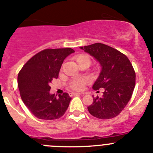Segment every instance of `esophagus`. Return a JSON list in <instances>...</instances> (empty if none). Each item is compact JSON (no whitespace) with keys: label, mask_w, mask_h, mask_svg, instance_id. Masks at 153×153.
<instances>
[{"label":"esophagus","mask_w":153,"mask_h":153,"mask_svg":"<svg viewBox=\"0 0 153 153\" xmlns=\"http://www.w3.org/2000/svg\"><path fill=\"white\" fill-rule=\"evenodd\" d=\"M79 95H81V94H79V93H71L70 94V96H79Z\"/></svg>","instance_id":"obj_1"}]
</instances>
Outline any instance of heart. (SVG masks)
<instances>
[{"instance_id": "heart-1", "label": "heart", "mask_w": 153, "mask_h": 153, "mask_svg": "<svg viewBox=\"0 0 153 153\" xmlns=\"http://www.w3.org/2000/svg\"><path fill=\"white\" fill-rule=\"evenodd\" d=\"M75 60L77 61V62H82V61H88V62H91V59L88 55H85V54H81V55H78L75 57ZM87 80L85 78H81L79 79H76L75 81H73L70 85V88H72L74 91H80L81 89H82V88L84 87V85L86 84Z\"/></svg>"}]
</instances>
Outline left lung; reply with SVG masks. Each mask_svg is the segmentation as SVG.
Masks as SVG:
<instances>
[{
    "mask_svg": "<svg viewBox=\"0 0 153 153\" xmlns=\"http://www.w3.org/2000/svg\"><path fill=\"white\" fill-rule=\"evenodd\" d=\"M80 48L97 59L102 66L93 89L103 88V94L101 97H93V103L88 107L90 114L100 119L115 118L128 103L134 89L136 75L132 64L127 56L106 44L96 43Z\"/></svg>",
    "mask_w": 153,
    "mask_h": 153,
    "instance_id": "obj_1",
    "label": "left lung"
}]
</instances>
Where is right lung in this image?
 Listing matches in <instances>:
<instances>
[{
    "label": "right lung",
    "mask_w": 153,
    "mask_h": 153,
    "mask_svg": "<svg viewBox=\"0 0 153 153\" xmlns=\"http://www.w3.org/2000/svg\"><path fill=\"white\" fill-rule=\"evenodd\" d=\"M75 52L70 48L44 49L27 61L18 74V88L24 104L39 119L59 118L68 109V94H50L52 81L59 76L64 59Z\"/></svg>",
    "instance_id": "right-lung-1"
}]
</instances>
